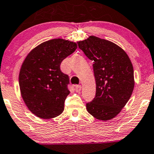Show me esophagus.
<instances>
[{
	"mask_svg": "<svg viewBox=\"0 0 154 154\" xmlns=\"http://www.w3.org/2000/svg\"><path fill=\"white\" fill-rule=\"evenodd\" d=\"M81 89H82L81 85H77V86H75V90L77 92H79V91H81Z\"/></svg>",
	"mask_w": 154,
	"mask_h": 154,
	"instance_id": "obj_1",
	"label": "esophagus"
}]
</instances>
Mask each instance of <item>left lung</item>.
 Returning a JSON list of instances; mask_svg holds the SVG:
<instances>
[{"instance_id":"obj_1","label":"left lung","mask_w":154,"mask_h":154,"mask_svg":"<svg viewBox=\"0 0 154 154\" xmlns=\"http://www.w3.org/2000/svg\"><path fill=\"white\" fill-rule=\"evenodd\" d=\"M77 44L94 63L96 94L87 103V112L99 120L112 119L124 107L133 92L131 60L122 48L104 39L91 35Z\"/></svg>"}]
</instances>
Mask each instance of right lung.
<instances>
[{
  "label": "right lung",
  "mask_w": 154,
  "mask_h": 154,
  "mask_svg": "<svg viewBox=\"0 0 154 154\" xmlns=\"http://www.w3.org/2000/svg\"><path fill=\"white\" fill-rule=\"evenodd\" d=\"M77 48V43L52 39L35 48L25 57L19 74V86L25 104L41 119L59 116L69 94V79L60 64Z\"/></svg>",
  "instance_id": "obj_1"
}]
</instances>
